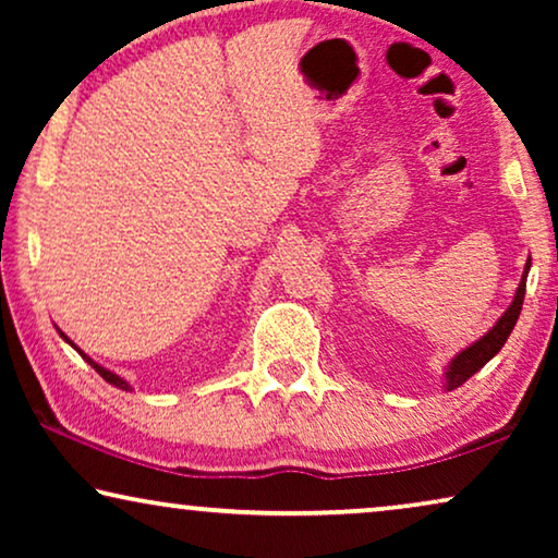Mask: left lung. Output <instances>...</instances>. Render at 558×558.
Returning a JSON list of instances; mask_svg holds the SVG:
<instances>
[{
	"label": "left lung",
	"instance_id": "obj_1",
	"mask_svg": "<svg viewBox=\"0 0 558 558\" xmlns=\"http://www.w3.org/2000/svg\"><path fill=\"white\" fill-rule=\"evenodd\" d=\"M529 269H531V258H529V264H525V271L521 277V284H518V289H515L513 302H510L506 315H502L498 323L493 325V330H487V335H483L477 342H472L470 348H464L460 355L452 357V363H449V368H447V391H454L457 386H462L464 380L475 376V373L483 368L490 357L498 355V350L506 345L508 335L513 332L518 315H521L523 296H525V277H529Z\"/></svg>",
	"mask_w": 558,
	"mask_h": 558
}]
</instances>
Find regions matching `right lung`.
<instances>
[{"label": "right lung", "mask_w": 558, "mask_h": 558, "mask_svg": "<svg viewBox=\"0 0 558 558\" xmlns=\"http://www.w3.org/2000/svg\"><path fill=\"white\" fill-rule=\"evenodd\" d=\"M60 338H63V340L68 342V345H73V342H71V340H68L63 332H60ZM73 348H75V345H73ZM75 350H78V348H75ZM78 353H81V350H78ZM81 355H83V357H86V361L90 363V368H96V373H98V376H101V378L106 380V384H111V386H117V388H124V391H129V384H126V380H124V378H119V376H117V373H111V371H106V368H101V365H98V363H94V361H90V357H88L86 353H81Z\"/></svg>", "instance_id": "obj_1"}]
</instances>
